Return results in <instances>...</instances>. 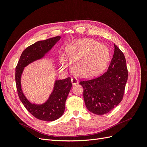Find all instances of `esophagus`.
I'll return each instance as SVG.
<instances>
[{
    "mask_svg": "<svg viewBox=\"0 0 147 147\" xmlns=\"http://www.w3.org/2000/svg\"><path fill=\"white\" fill-rule=\"evenodd\" d=\"M71 82H72V84H76L78 83V80L76 78H72V80H71Z\"/></svg>",
    "mask_w": 147,
    "mask_h": 147,
    "instance_id": "34e87169",
    "label": "esophagus"
}]
</instances>
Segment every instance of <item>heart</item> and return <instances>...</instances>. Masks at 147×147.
Wrapping results in <instances>:
<instances>
[{"label": "heart", "instance_id": "heart-1", "mask_svg": "<svg viewBox=\"0 0 147 147\" xmlns=\"http://www.w3.org/2000/svg\"><path fill=\"white\" fill-rule=\"evenodd\" d=\"M66 56L71 61V69L75 75L89 78L98 74L108 64L110 53L105 45L93 40H82L65 48ZM65 67L64 57L61 59Z\"/></svg>", "mask_w": 147, "mask_h": 147}]
</instances>
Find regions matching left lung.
<instances>
[{
  "mask_svg": "<svg viewBox=\"0 0 147 147\" xmlns=\"http://www.w3.org/2000/svg\"><path fill=\"white\" fill-rule=\"evenodd\" d=\"M114 47L109 69L98 77L80 82L83 88L86 107L96 115L109 113L121 102L124 96L128 77L126 61L120 49L115 45Z\"/></svg>",
  "mask_w": 147,
  "mask_h": 147,
  "instance_id": "1",
  "label": "left lung"
}]
</instances>
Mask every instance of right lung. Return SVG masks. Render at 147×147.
<instances>
[{"label":"right lung","mask_w":147,"mask_h":147,"mask_svg":"<svg viewBox=\"0 0 147 147\" xmlns=\"http://www.w3.org/2000/svg\"><path fill=\"white\" fill-rule=\"evenodd\" d=\"M60 36L38 41L30 45L22 53L15 69L16 85L19 98L28 112L40 120L53 121L64 112L65 100L72 88L70 77L56 80L55 88L48 100L43 105L32 104L26 98L21 88V75L24 67L42 58L60 39Z\"/></svg>","instance_id":"1"}]
</instances>
